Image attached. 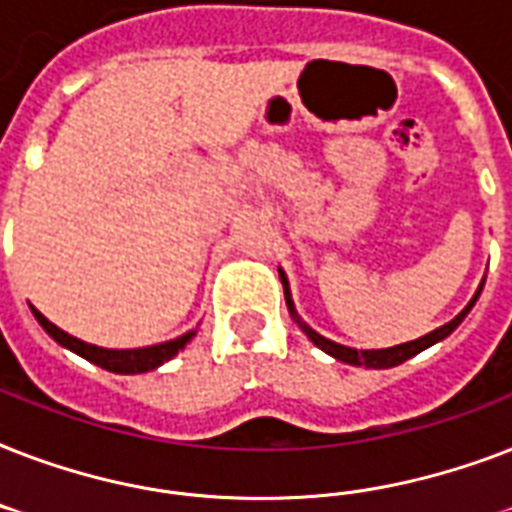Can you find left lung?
Instances as JSON below:
<instances>
[{
	"label": "left lung",
	"instance_id": "1",
	"mask_svg": "<svg viewBox=\"0 0 512 512\" xmlns=\"http://www.w3.org/2000/svg\"><path fill=\"white\" fill-rule=\"evenodd\" d=\"M279 276H281V284H284V297H287L289 313H292V319L297 321V327L303 329L305 335H308V340H311L316 348L324 350V353H329L332 358L342 361V364L364 366V369H390V366L404 364V361H409L412 356L422 353L425 348H430V345H436V342H441L444 337H449L454 329L460 327L462 321H465V316L470 313V308L476 305L478 295H481V289H484V281H481V284H478V289H476V295L470 297V303L465 305V308H462V311L457 313L452 321H449V324L433 329V332H428V335L417 337V340H412V342H401V345H393V348L358 350V348H348V345H340V342H335V340H327V337L319 335L316 329L308 327V324H305V321L297 316L295 303H292V292H289V281H287V276H284V271H281V268H279Z\"/></svg>",
	"mask_w": 512,
	"mask_h": 512
}]
</instances>
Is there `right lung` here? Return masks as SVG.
<instances>
[{
	"instance_id": "right-lung-1",
	"label": "right lung",
	"mask_w": 512,
	"mask_h": 512,
	"mask_svg": "<svg viewBox=\"0 0 512 512\" xmlns=\"http://www.w3.org/2000/svg\"><path fill=\"white\" fill-rule=\"evenodd\" d=\"M31 313H34V319L39 321V327H42L52 340L58 342V345H63V348H68L71 353H76V356L87 358L90 364L100 366V369H106V372L114 374H143L151 372V369H159L164 361L175 358L177 353L193 340V335H196V329H191V332H185V335L175 337V340L159 342V345H146V348H100V345L84 342L79 340V337L63 332L60 327H55L50 319H44L42 313L36 311L34 305H31Z\"/></svg>"
}]
</instances>
